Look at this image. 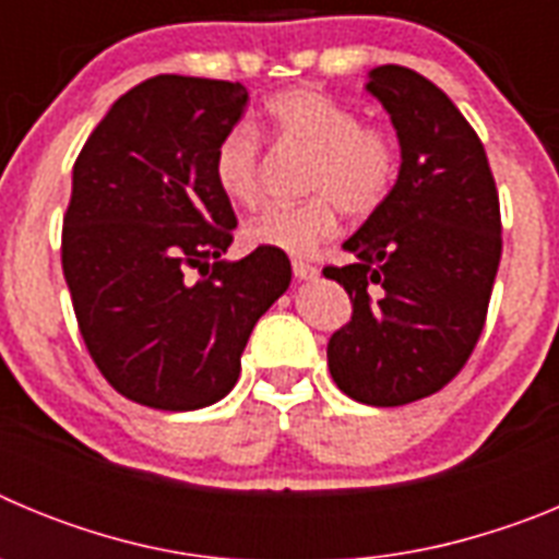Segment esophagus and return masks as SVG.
Returning a JSON list of instances; mask_svg holds the SVG:
<instances>
[{"label":"esophagus","instance_id":"obj_1","mask_svg":"<svg viewBox=\"0 0 559 559\" xmlns=\"http://www.w3.org/2000/svg\"><path fill=\"white\" fill-rule=\"evenodd\" d=\"M294 276L296 280H316V276H319V269L305 263V260H294Z\"/></svg>","mask_w":559,"mask_h":559}]
</instances>
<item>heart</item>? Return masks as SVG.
<instances>
[{"instance_id":"1","label":"heart","mask_w":559,"mask_h":559,"mask_svg":"<svg viewBox=\"0 0 559 559\" xmlns=\"http://www.w3.org/2000/svg\"><path fill=\"white\" fill-rule=\"evenodd\" d=\"M265 122L280 142L310 151L305 190L313 195L294 204H269L249 221L254 246L310 254L338 224V210L367 218L392 192L397 179V142L386 128L360 122L358 114L316 88H288L265 100ZM212 176L226 199L254 206L260 199V142L246 126L221 136Z\"/></svg>"}]
</instances>
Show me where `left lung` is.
Wrapping results in <instances>:
<instances>
[{
  "label": "left lung",
  "instance_id": "left-lung-1",
  "mask_svg": "<svg viewBox=\"0 0 559 559\" xmlns=\"http://www.w3.org/2000/svg\"><path fill=\"white\" fill-rule=\"evenodd\" d=\"M392 117L400 173L386 201L324 276L344 285L353 319L330 335L335 386L367 406H406L448 386L471 358L501 263V206L478 133L414 69L369 72Z\"/></svg>",
  "mask_w": 559,
  "mask_h": 559
}]
</instances>
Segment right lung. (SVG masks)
Masks as SVG:
<instances>
[{
    "label": "right lung",
    "mask_w": 559,
    "mask_h": 559,
    "mask_svg": "<svg viewBox=\"0 0 559 559\" xmlns=\"http://www.w3.org/2000/svg\"><path fill=\"white\" fill-rule=\"evenodd\" d=\"M243 83L156 75L108 108L72 167L61 265L86 349L122 397L159 412L218 403L257 319L288 290L285 251L229 263L237 218L212 156Z\"/></svg>",
    "instance_id": "obj_1"
}]
</instances>
